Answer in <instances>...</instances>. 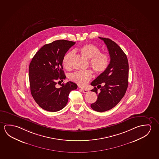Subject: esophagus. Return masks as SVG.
I'll use <instances>...</instances> for the list:
<instances>
[{
  "instance_id": "34e87169",
  "label": "esophagus",
  "mask_w": 159,
  "mask_h": 159,
  "mask_svg": "<svg viewBox=\"0 0 159 159\" xmlns=\"http://www.w3.org/2000/svg\"><path fill=\"white\" fill-rule=\"evenodd\" d=\"M81 90H82V92L84 93H88V92H89L88 89H83V88H82V89H81Z\"/></svg>"
}]
</instances>
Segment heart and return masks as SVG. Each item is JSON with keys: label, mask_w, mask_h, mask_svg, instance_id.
Segmentation results:
<instances>
[{"label": "heart", "mask_w": 159, "mask_h": 159, "mask_svg": "<svg viewBox=\"0 0 159 159\" xmlns=\"http://www.w3.org/2000/svg\"><path fill=\"white\" fill-rule=\"evenodd\" d=\"M79 51L84 57L90 59V65L96 73H103L108 67V55L104 52H101V49L98 46L88 43L82 46L79 48ZM72 55V52L70 51L64 56L63 64L65 67L68 66V60ZM92 77V73L88 70L75 72L70 76L71 81L81 86H86Z\"/></svg>", "instance_id": "obj_1"}]
</instances>
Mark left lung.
Wrapping results in <instances>:
<instances>
[{
	"label": "left lung",
	"instance_id": "obj_1",
	"mask_svg": "<svg viewBox=\"0 0 159 159\" xmlns=\"http://www.w3.org/2000/svg\"><path fill=\"white\" fill-rule=\"evenodd\" d=\"M99 38L107 46L111 61L106 71L91 83L94 87L91 91L98 94L91 107L94 111L103 112L113 108L125 95L128 86L129 64L125 53L116 43L108 38ZM99 88L101 91L98 93Z\"/></svg>",
	"mask_w": 159,
	"mask_h": 159
}]
</instances>
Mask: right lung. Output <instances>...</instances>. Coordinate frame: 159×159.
<instances>
[{"mask_svg": "<svg viewBox=\"0 0 159 159\" xmlns=\"http://www.w3.org/2000/svg\"><path fill=\"white\" fill-rule=\"evenodd\" d=\"M76 43L59 40L46 44L33 57L29 68L31 93L41 108L55 112L67 103L71 91L77 88L72 82L55 87L56 81L66 78L62 62L67 51Z\"/></svg>", "mask_w": 159, "mask_h": 159, "instance_id": "obj_1", "label": "right lung"}]
</instances>
